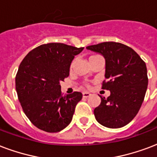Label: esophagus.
<instances>
[{
	"label": "esophagus",
	"instance_id": "obj_1",
	"mask_svg": "<svg viewBox=\"0 0 157 157\" xmlns=\"http://www.w3.org/2000/svg\"><path fill=\"white\" fill-rule=\"evenodd\" d=\"M91 95V94L90 93H89V92H83V97L84 98H88L90 97Z\"/></svg>",
	"mask_w": 157,
	"mask_h": 157
}]
</instances>
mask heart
<instances>
[{"label": "heart", "instance_id": "b5f03b06", "mask_svg": "<svg viewBox=\"0 0 157 157\" xmlns=\"http://www.w3.org/2000/svg\"><path fill=\"white\" fill-rule=\"evenodd\" d=\"M96 57V56H91V57H90V59H91V58H93V57Z\"/></svg>", "mask_w": 157, "mask_h": 157}]
</instances>
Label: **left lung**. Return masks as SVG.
I'll return each mask as SVG.
<instances>
[{
	"mask_svg": "<svg viewBox=\"0 0 157 157\" xmlns=\"http://www.w3.org/2000/svg\"><path fill=\"white\" fill-rule=\"evenodd\" d=\"M105 59V79L102 89L110 91L101 97L94 109L95 119L109 128L125 126L135 118L142 106L147 89L146 63L134 50L115 42H105L86 47Z\"/></svg>",
	"mask_w": 157,
	"mask_h": 157,
	"instance_id": "left-lung-1",
	"label": "left lung"
}]
</instances>
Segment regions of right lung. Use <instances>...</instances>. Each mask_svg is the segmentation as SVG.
I'll list each match as a JSON object with an SVG mask.
<instances>
[{"instance_id": "obj_1", "label": "right lung", "mask_w": 157, "mask_h": 157, "mask_svg": "<svg viewBox=\"0 0 157 157\" xmlns=\"http://www.w3.org/2000/svg\"><path fill=\"white\" fill-rule=\"evenodd\" d=\"M84 48L60 43L43 44L29 52L15 77L18 98L25 115L38 128L57 132L69 125L81 92L63 95L60 82Z\"/></svg>"}]
</instances>
